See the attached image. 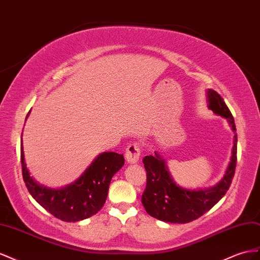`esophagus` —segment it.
Here are the masks:
<instances>
[{"mask_svg": "<svg viewBox=\"0 0 260 260\" xmlns=\"http://www.w3.org/2000/svg\"><path fill=\"white\" fill-rule=\"evenodd\" d=\"M139 155H140V148L137 146V144H131L127 149H126V153H125V158L126 161L128 163H137L139 160Z\"/></svg>", "mask_w": 260, "mask_h": 260, "instance_id": "esophagus-1", "label": "esophagus"}]
</instances>
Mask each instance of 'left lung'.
Listing matches in <instances>:
<instances>
[{
  "label": "left lung",
  "mask_w": 260,
  "mask_h": 260,
  "mask_svg": "<svg viewBox=\"0 0 260 260\" xmlns=\"http://www.w3.org/2000/svg\"><path fill=\"white\" fill-rule=\"evenodd\" d=\"M208 108L214 114L226 118L234 133L232 155L223 177L214 186L205 189H187L177 185L170 173L167 161L154 152L146 155L143 162L147 172V185L142 203L151 217L170 222L187 223L202 217L225 195L235 172L237 135L234 118L221 95L212 89L207 90Z\"/></svg>",
  "instance_id": "left-lung-1"
}]
</instances>
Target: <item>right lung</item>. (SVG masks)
I'll use <instances>...</instances> for the list:
<instances>
[{
	"instance_id": "right-lung-1",
	"label": "right lung",
	"mask_w": 260,
	"mask_h": 260,
	"mask_svg": "<svg viewBox=\"0 0 260 260\" xmlns=\"http://www.w3.org/2000/svg\"><path fill=\"white\" fill-rule=\"evenodd\" d=\"M20 160L24 181L30 195L55 218L66 222H77L97 213L106 203L113 175L124 166L123 154L102 152L75 182L62 188H51L30 176L25 162L23 138Z\"/></svg>"
}]
</instances>
